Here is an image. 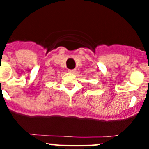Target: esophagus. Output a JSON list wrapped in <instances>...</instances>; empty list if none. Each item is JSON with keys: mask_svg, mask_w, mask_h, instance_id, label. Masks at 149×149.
Masks as SVG:
<instances>
[{"mask_svg": "<svg viewBox=\"0 0 149 149\" xmlns=\"http://www.w3.org/2000/svg\"><path fill=\"white\" fill-rule=\"evenodd\" d=\"M68 72H70V73L72 74H74L76 72V70L75 69H69V70H68Z\"/></svg>", "mask_w": 149, "mask_h": 149, "instance_id": "1", "label": "esophagus"}]
</instances>
